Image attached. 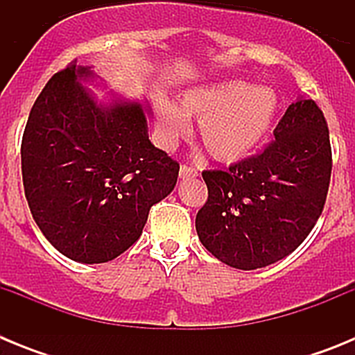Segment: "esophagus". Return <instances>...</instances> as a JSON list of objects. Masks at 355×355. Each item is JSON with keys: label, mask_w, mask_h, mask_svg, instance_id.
Returning <instances> with one entry per match:
<instances>
[{"label": "esophagus", "mask_w": 355, "mask_h": 355, "mask_svg": "<svg viewBox=\"0 0 355 355\" xmlns=\"http://www.w3.org/2000/svg\"><path fill=\"white\" fill-rule=\"evenodd\" d=\"M199 172L193 167H188V165H181L180 167V178L181 180H192V178H197Z\"/></svg>", "instance_id": "34e87169"}]
</instances>
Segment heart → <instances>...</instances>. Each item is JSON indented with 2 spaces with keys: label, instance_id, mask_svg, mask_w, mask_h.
<instances>
[{
  "label": "heart",
  "instance_id": "heart-1",
  "mask_svg": "<svg viewBox=\"0 0 355 355\" xmlns=\"http://www.w3.org/2000/svg\"><path fill=\"white\" fill-rule=\"evenodd\" d=\"M279 115V96L272 87L231 80L188 89L180 106L159 99L156 131L165 147L190 133L188 119L199 121V140L218 163H238L254 155L268 139Z\"/></svg>",
  "mask_w": 355,
  "mask_h": 355
}]
</instances>
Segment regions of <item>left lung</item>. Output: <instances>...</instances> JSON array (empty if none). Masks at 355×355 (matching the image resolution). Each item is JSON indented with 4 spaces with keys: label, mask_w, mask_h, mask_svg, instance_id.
<instances>
[{
    "label": "left lung",
    "mask_w": 355,
    "mask_h": 355,
    "mask_svg": "<svg viewBox=\"0 0 355 355\" xmlns=\"http://www.w3.org/2000/svg\"><path fill=\"white\" fill-rule=\"evenodd\" d=\"M258 156L205 171L208 200L196 216L200 243L225 265L256 270L286 258L311 233L329 192V128L313 99H297Z\"/></svg>",
    "instance_id": "1"
}]
</instances>
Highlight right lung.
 Returning <instances> with one entry per match:
<instances>
[{
  "label": "right lung",
  "instance_id": "obj_1",
  "mask_svg": "<svg viewBox=\"0 0 355 355\" xmlns=\"http://www.w3.org/2000/svg\"><path fill=\"white\" fill-rule=\"evenodd\" d=\"M72 62L37 97L21 144L24 196L42 234L78 263H106L142 234L180 163L150 144L142 103L97 101Z\"/></svg>",
  "mask_w": 355,
  "mask_h": 355
}]
</instances>
